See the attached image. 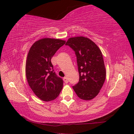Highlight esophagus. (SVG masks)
I'll use <instances>...</instances> for the list:
<instances>
[{
	"instance_id": "esophagus-1",
	"label": "esophagus",
	"mask_w": 134,
	"mask_h": 134,
	"mask_svg": "<svg viewBox=\"0 0 134 134\" xmlns=\"http://www.w3.org/2000/svg\"><path fill=\"white\" fill-rule=\"evenodd\" d=\"M63 80H64V82L65 83H68V82H69V81H68V79H67V77H64V79H63Z\"/></svg>"
}]
</instances>
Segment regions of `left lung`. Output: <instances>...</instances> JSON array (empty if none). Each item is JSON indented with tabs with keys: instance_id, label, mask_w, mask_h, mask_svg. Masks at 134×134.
Instances as JSON below:
<instances>
[{
	"instance_id": "left-lung-1",
	"label": "left lung",
	"mask_w": 134,
	"mask_h": 134,
	"mask_svg": "<svg viewBox=\"0 0 134 134\" xmlns=\"http://www.w3.org/2000/svg\"><path fill=\"white\" fill-rule=\"evenodd\" d=\"M75 52L79 81L72 88L81 99L89 100L96 97L106 78L102 54L97 45L84 37L70 38L65 44Z\"/></svg>"
}]
</instances>
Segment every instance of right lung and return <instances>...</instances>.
<instances>
[{
	"label": "right lung",
	"mask_w": 134,
	"mask_h": 134,
	"mask_svg": "<svg viewBox=\"0 0 134 134\" xmlns=\"http://www.w3.org/2000/svg\"><path fill=\"white\" fill-rule=\"evenodd\" d=\"M65 41L42 38L31 47L27 56L25 72L31 89L38 98L45 102L53 100L60 94L63 80L55 74L51 60Z\"/></svg>",
	"instance_id": "obj_1"
}]
</instances>
